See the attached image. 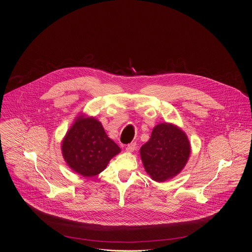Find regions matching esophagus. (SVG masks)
<instances>
[{
  "mask_svg": "<svg viewBox=\"0 0 252 252\" xmlns=\"http://www.w3.org/2000/svg\"><path fill=\"white\" fill-rule=\"evenodd\" d=\"M135 148H136V145L134 142H131V143H129V145H127V147H126V153H131V152H133L134 150H135Z\"/></svg>",
  "mask_w": 252,
  "mask_h": 252,
  "instance_id": "1",
  "label": "esophagus"
}]
</instances>
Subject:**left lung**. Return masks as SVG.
I'll return each mask as SVG.
<instances>
[{
    "label": "left lung",
    "mask_w": 252,
    "mask_h": 252,
    "mask_svg": "<svg viewBox=\"0 0 252 252\" xmlns=\"http://www.w3.org/2000/svg\"><path fill=\"white\" fill-rule=\"evenodd\" d=\"M146 171L156 182L162 183L178 174L186 166L190 145L185 131L171 124L155 126L148 142L140 148Z\"/></svg>",
    "instance_id": "left-lung-1"
}]
</instances>
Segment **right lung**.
<instances>
[{
	"label": "right lung",
	"mask_w": 252,
	"mask_h": 252,
	"mask_svg": "<svg viewBox=\"0 0 252 252\" xmlns=\"http://www.w3.org/2000/svg\"><path fill=\"white\" fill-rule=\"evenodd\" d=\"M62 152L71 169L85 177H93L106 167L121 149L107 136L97 120L80 116L66 132Z\"/></svg>",
	"instance_id": "obj_1"
}]
</instances>
